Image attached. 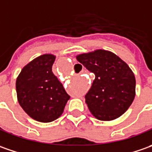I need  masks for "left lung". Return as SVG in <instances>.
<instances>
[{
    "mask_svg": "<svg viewBox=\"0 0 152 152\" xmlns=\"http://www.w3.org/2000/svg\"><path fill=\"white\" fill-rule=\"evenodd\" d=\"M95 79L86 94L92 115L109 121L126 112L135 96V78L129 66L112 52L97 50L76 56Z\"/></svg>",
    "mask_w": 152,
    "mask_h": 152,
    "instance_id": "left-lung-1",
    "label": "left lung"
}]
</instances>
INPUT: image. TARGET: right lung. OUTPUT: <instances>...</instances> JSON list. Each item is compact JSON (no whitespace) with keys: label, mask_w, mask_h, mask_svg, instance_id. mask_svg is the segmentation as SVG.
<instances>
[{"label":"right lung","mask_w":152,"mask_h":152,"mask_svg":"<svg viewBox=\"0 0 152 152\" xmlns=\"http://www.w3.org/2000/svg\"><path fill=\"white\" fill-rule=\"evenodd\" d=\"M55 60V55L48 54L34 59L23 68L16 81L20 106L42 123L59 118L71 97L52 71Z\"/></svg>","instance_id":"obj_1"}]
</instances>
